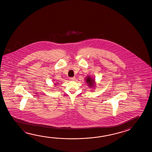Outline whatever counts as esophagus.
<instances>
[{
    "label": "esophagus",
    "instance_id": "esophagus-1",
    "mask_svg": "<svg viewBox=\"0 0 152 152\" xmlns=\"http://www.w3.org/2000/svg\"><path fill=\"white\" fill-rule=\"evenodd\" d=\"M69 79L71 80H72V81H74V80H75V77H69Z\"/></svg>",
    "mask_w": 152,
    "mask_h": 152
}]
</instances>
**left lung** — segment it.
<instances>
[{
    "label": "left lung",
    "instance_id": "left-lung-1",
    "mask_svg": "<svg viewBox=\"0 0 152 152\" xmlns=\"http://www.w3.org/2000/svg\"><path fill=\"white\" fill-rule=\"evenodd\" d=\"M94 79H92V78L89 77H88L87 79V83H88L89 86H90L91 87H92L94 86Z\"/></svg>",
    "mask_w": 152,
    "mask_h": 152
}]
</instances>
